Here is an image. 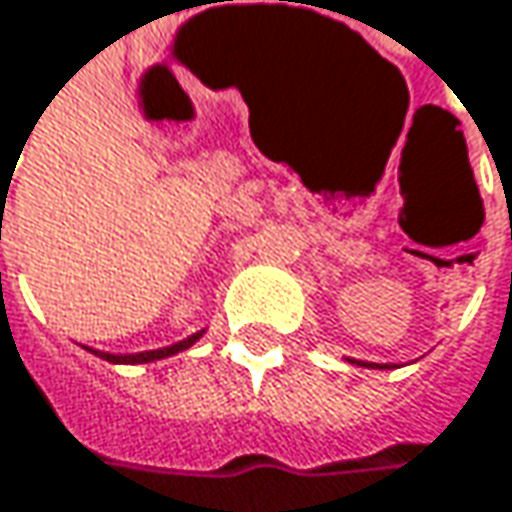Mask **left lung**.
<instances>
[{"mask_svg":"<svg viewBox=\"0 0 512 512\" xmlns=\"http://www.w3.org/2000/svg\"><path fill=\"white\" fill-rule=\"evenodd\" d=\"M365 365H368V362H365ZM368 368H391V365H374V362H371Z\"/></svg>","mask_w":512,"mask_h":512,"instance_id":"8db88e82","label":"left lung"}]
</instances>
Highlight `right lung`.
<instances>
[{
	"mask_svg": "<svg viewBox=\"0 0 512 512\" xmlns=\"http://www.w3.org/2000/svg\"><path fill=\"white\" fill-rule=\"evenodd\" d=\"M202 333H205V330H199V333L188 336V339H182V342H176V345L159 347V350H144V353H124V356H115V353H101V359L112 362V365H147V362L167 359V356H173V353H182V350H188V347L194 345L196 339H202ZM95 353H98V350H95Z\"/></svg>",
	"mask_w": 512,
	"mask_h": 512,
	"instance_id": "right-lung-1",
	"label": "right lung"
}]
</instances>
